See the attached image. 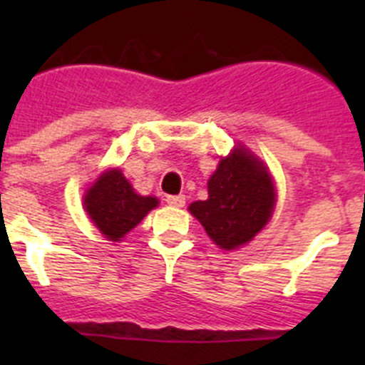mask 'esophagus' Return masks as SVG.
I'll list each match as a JSON object with an SVG mask.
<instances>
[{
	"label": "esophagus",
	"mask_w": 365,
	"mask_h": 365,
	"mask_svg": "<svg viewBox=\"0 0 365 365\" xmlns=\"http://www.w3.org/2000/svg\"><path fill=\"white\" fill-rule=\"evenodd\" d=\"M166 202L170 206H175V208H180V206H185L186 197H185V195H168Z\"/></svg>",
	"instance_id": "1"
}]
</instances>
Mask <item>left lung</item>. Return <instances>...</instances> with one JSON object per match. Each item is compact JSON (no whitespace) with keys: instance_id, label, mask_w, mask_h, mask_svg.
Segmentation results:
<instances>
[{"instance_id":"1","label":"left lung","mask_w":365,"mask_h":365,"mask_svg":"<svg viewBox=\"0 0 365 365\" xmlns=\"http://www.w3.org/2000/svg\"><path fill=\"white\" fill-rule=\"evenodd\" d=\"M276 190L265 164L247 148L235 146L208 179V199L188 206L222 250L252 241L272 217Z\"/></svg>"}]
</instances>
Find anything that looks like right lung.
I'll return each mask as SVG.
<instances>
[{
  "instance_id": "add662e5",
  "label": "right lung",
  "mask_w": 365,
  "mask_h": 365,
  "mask_svg": "<svg viewBox=\"0 0 365 365\" xmlns=\"http://www.w3.org/2000/svg\"><path fill=\"white\" fill-rule=\"evenodd\" d=\"M159 205L153 195H138L118 168L106 170L83 195V208L109 241H120Z\"/></svg>"
}]
</instances>
